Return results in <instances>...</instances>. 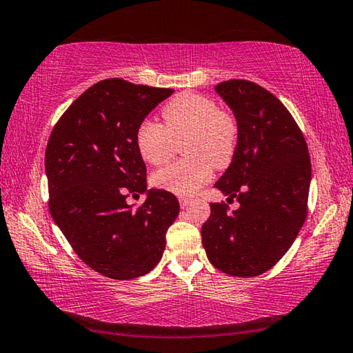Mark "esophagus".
I'll return each mask as SVG.
<instances>
[{
	"mask_svg": "<svg viewBox=\"0 0 353 353\" xmlns=\"http://www.w3.org/2000/svg\"><path fill=\"white\" fill-rule=\"evenodd\" d=\"M189 203H190V199H188V197H180V206L183 208H188L189 206Z\"/></svg>",
	"mask_w": 353,
	"mask_h": 353,
	"instance_id": "esophagus-1",
	"label": "esophagus"
}]
</instances>
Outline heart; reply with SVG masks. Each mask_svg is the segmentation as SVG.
Here are the masks:
<instances>
[{
  "label": "heart",
  "mask_w": 353,
  "mask_h": 353,
  "mask_svg": "<svg viewBox=\"0 0 353 353\" xmlns=\"http://www.w3.org/2000/svg\"><path fill=\"white\" fill-rule=\"evenodd\" d=\"M164 125L143 120L136 130V147L148 164L161 165L183 142L186 158L153 173L154 186L178 195H192L211 180L214 165L227 167L238 147L234 115L219 109L212 98L184 92L163 108Z\"/></svg>",
  "instance_id": "b5f03b06"
}]
</instances>
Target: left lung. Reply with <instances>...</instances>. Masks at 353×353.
Instances as JSON below:
<instances>
[{"label":"left lung","mask_w":353,"mask_h":353,"mask_svg":"<svg viewBox=\"0 0 353 353\" xmlns=\"http://www.w3.org/2000/svg\"><path fill=\"white\" fill-rule=\"evenodd\" d=\"M216 92L238 122V147L214 188L239 208L211 203L201 244L216 269L256 276L280 261L308 212L311 161L305 137L285 105L247 79H230Z\"/></svg>","instance_id":"left-lung-1"}]
</instances>
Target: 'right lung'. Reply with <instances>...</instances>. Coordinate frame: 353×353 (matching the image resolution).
I'll return each instance as SVG.
<instances>
[{
  "label": "right lung",
  "mask_w": 353,
  "mask_h": 353,
  "mask_svg": "<svg viewBox=\"0 0 353 353\" xmlns=\"http://www.w3.org/2000/svg\"><path fill=\"white\" fill-rule=\"evenodd\" d=\"M172 89L103 79L57 120L45 152L51 217L68 244L95 272L112 280L148 274L165 248L180 212L175 195L147 190V167L136 147L143 119ZM145 192L137 208L130 194Z\"/></svg>",
  "instance_id": "add662e5"
}]
</instances>
